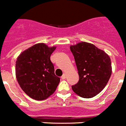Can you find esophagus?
I'll return each instance as SVG.
<instances>
[{
	"label": "esophagus",
	"instance_id": "1",
	"mask_svg": "<svg viewBox=\"0 0 126 126\" xmlns=\"http://www.w3.org/2000/svg\"><path fill=\"white\" fill-rule=\"evenodd\" d=\"M61 78L62 79H65V78H66V76H65V74H64L62 76V77H61Z\"/></svg>",
	"mask_w": 126,
	"mask_h": 126
}]
</instances>
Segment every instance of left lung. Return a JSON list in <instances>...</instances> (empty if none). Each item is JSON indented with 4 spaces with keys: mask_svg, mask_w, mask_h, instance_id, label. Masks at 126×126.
<instances>
[{
    "mask_svg": "<svg viewBox=\"0 0 126 126\" xmlns=\"http://www.w3.org/2000/svg\"><path fill=\"white\" fill-rule=\"evenodd\" d=\"M79 79L72 86L73 92L85 98L94 97L107 84L112 74L110 58L95 45L82 42L70 47Z\"/></svg>",
    "mask_w": 126,
    "mask_h": 126,
    "instance_id": "obj_1",
    "label": "left lung"
}]
</instances>
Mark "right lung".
Segmentation results:
<instances>
[{
  "instance_id": "obj_1",
  "label": "right lung",
  "mask_w": 126,
  "mask_h": 126,
  "mask_svg": "<svg viewBox=\"0 0 126 126\" xmlns=\"http://www.w3.org/2000/svg\"><path fill=\"white\" fill-rule=\"evenodd\" d=\"M55 47L37 43L20 53L16 62V76L23 92L36 100H43L56 90L60 78L54 73L50 55Z\"/></svg>"
}]
</instances>
